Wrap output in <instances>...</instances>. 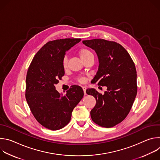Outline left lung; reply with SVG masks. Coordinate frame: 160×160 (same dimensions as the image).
<instances>
[{"label":"left lung","mask_w":160,"mask_h":160,"mask_svg":"<svg viewBox=\"0 0 160 160\" xmlns=\"http://www.w3.org/2000/svg\"><path fill=\"white\" fill-rule=\"evenodd\" d=\"M75 40L64 38L48 42L35 54L27 72V103L38 122L51 130L61 129L70 122L73 109L82 99L75 94L76 87L59 92L55 87L64 75V58Z\"/></svg>","instance_id":"left-lung-1"}]
</instances>
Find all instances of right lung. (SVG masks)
I'll return each instance as SVG.
<instances>
[{
	"label": "right lung",
	"instance_id": "add662e5",
	"mask_svg": "<svg viewBox=\"0 0 160 160\" xmlns=\"http://www.w3.org/2000/svg\"><path fill=\"white\" fill-rule=\"evenodd\" d=\"M83 43L94 50L99 68L92 83L106 86L102 94L95 92L96 100L90 111L92 121L110 128L122 122L127 116L138 92L135 64L128 52L119 43L104 39L85 40Z\"/></svg>",
	"mask_w": 160,
	"mask_h": 160
}]
</instances>
